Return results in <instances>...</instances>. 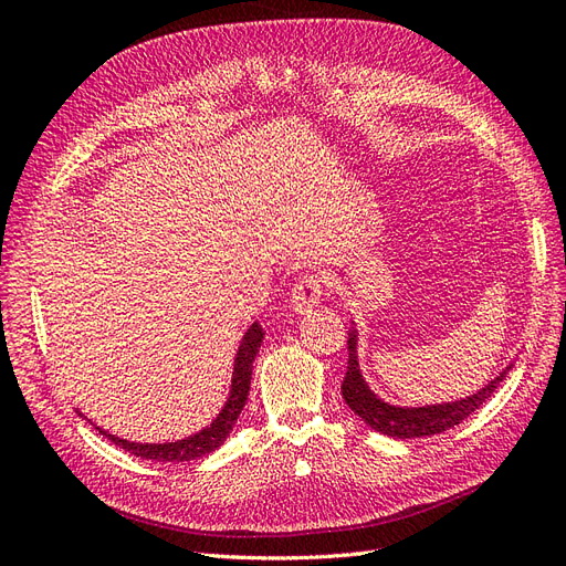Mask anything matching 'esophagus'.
I'll return each instance as SVG.
<instances>
[{
    "label": "esophagus",
    "mask_w": 566,
    "mask_h": 566,
    "mask_svg": "<svg viewBox=\"0 0 566 566\" xmlns=\"http://www.w3.org/2000/svg\"><path fill=\"white\" fill-rule=\"evenodd\" d=\"M323 297V279L318 273H304L300 281L295 283L293 293H290V302L297 312H310L314 306H318Z\"/></svg>",
    "instance_id": "esophagus-1"
}]
</instances>
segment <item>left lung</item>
<instances>
[{
    "instance_id": "1",
    "label": "left lung",
    "mask_w": 566,
    "mask_h": 566,
    "mask_svg": "<svg viewBox=\"0 0 566 566\" xmlns=\"http://www.w3.org/2000/svg\"><path fill=\"white\" fill-rule=\"evenodd\" d=\"M349 361L347 375L342 382V397L354 413L361 418L375 432L394 437V439H418V437H432L451 430L465 418H470L474 410L491 399V394L501 387L512 364L499 375V378L484 385L472 397H465L453 403H437V406H420V408H401L389 406L387 401L375 397V391L366 385L361 370H358L356 358V331L349 333L347 339Z\"/></svg>"
}]
</instances>
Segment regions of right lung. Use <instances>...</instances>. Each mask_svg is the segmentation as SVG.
<instances>
[{"label": "right lung", "instance_id": "right-lung-1", "mask_svg": "<svg viewBox=\"0 0 566 566\" xmlns=\"http://www.w3.org/2000/svg\"><path fill=\"white\" fill-rule=\"evenodd\" d=\"M262 337L264 331L260 323H252L241 347H238L235 354V364H233V378H231V394L221 408V413L212 420L210 427H205L198 434L193 437H186L179 441H167V443H136V441H127V439H119L115 434H108L96 427V430L108 437L115 447L129 451L136 458H144V460H156V462H186V460H196L212 453L214 449H219L221 443L227 441V437L231 434L233 424L241 416V410L248 401V394H250V380H252V364H254V356L260 352L262 345ZM80 413V410H77ZM82 416V413H80Z\"/></svg>", "mask_w": 566, "mask_h": 566}]
</instances>
